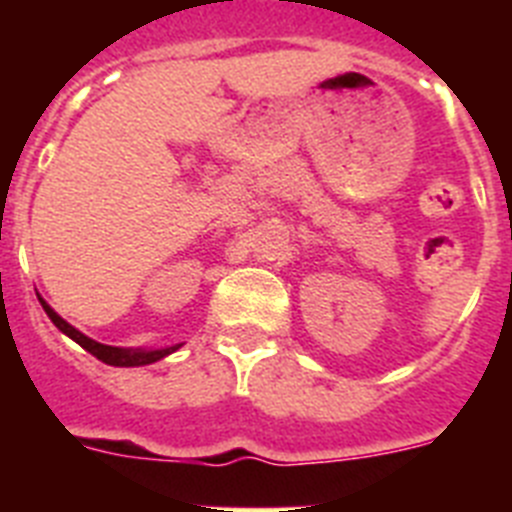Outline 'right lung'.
Returning <instances> with one entry per match:
<instances>
[{"label": "right lung", "instance_id": "right-lung-1", "mask_svg": "<svg viewBox=\"0 0 512 512\" xmlns=\"http://www.w3.org/2000/svg\"><path fill=\"white\" fill-rule=\"evenodd\" d=\"M40 305H43V310L48 312V318L53 320V325H56L61 333H66L71 341L79 343L81 348H87L89 354L97 356L99 361H104V364H110V366H146V364H153V361H158V359H164V356H169L171 351H176V348H179V346H171V348H158V351H128V348L104 346V343L92 341V338H87L84 333H79L74 325L66 323L61 315H56V312H53L51 305H45L43 300H40Z\"/></svg>", "mask_w": 512, "mask_h": 512}]
</instances>
